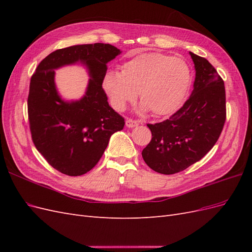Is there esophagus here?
<instances>
[{
	"instance_id": "1",
	"label": "esophagus",
	"mask_w": 252,
	"mask_h": 252,
	"mask_svg": "<svg viewBox=\"0 0 252 252\" xmlns=\"http://www.w3.org/2000/svg\"><path fill=\"white\" fill-rule=\"evenodd\" d=\"M140 124L139 121L133 120V119H127L126 120V126L129 128H133L135 126H138Z\"/></svg>"
}]
</instances>
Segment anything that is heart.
<instances>
[{
    "label": "heart",
    "mask_w": 252,
    "mask_h": 252,
    "mask_svg": "<svg viewBox=\"0 0 252 252\" xmlns=\"http://www.w3.org/2000/svg\"><path fill=\"white\" fill-rule=\"evenodd\" d=\"M190 81L191 73L185 60L159 52H145L127 61L122 71L106 72L103 88L119 111L133 102L138 93L142 109L162 117L180 107Z\"/></svg>",
    "instance_id": "1"
}]
</instances>
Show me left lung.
Instances as JSON below:
<instances>
[{"label":"left lung","instance_id":"obj_1","mask_svg":"<svg viewBox=\"0 0 252 252\" xmlns=\"http://www.w3.org/2000/svg\"><path fill=\"white\" fill-rule=\"evenodd\" d=\"M189 53L195 68L191 95L168 120L147 124L152 138L142 157L162 174L178 173L199 162L215 146L226 121L223 79L205 58Z\"/></svg>","mask_w":252,"mask_h":252}]
</instances>
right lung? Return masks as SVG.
Instances as JSON below:
<instances>
[{
	"instance_id": "obj_1",
	"label": "right lung",
	"mask_w": 252,
	"mask_h": 252,
	"mask_svg": "<svg viewBox=\"0 0 252 252\" xmlns=\"http://www.w3.org/2000/svg\"><path fill=\"white\" fill-rule=\"evenodd\" d=\"M121 51L110 44L75 45L51 52L30 80L27 100L29 128L37 151L53 168L70 177L85 174L100 161L112 133L124 118L107 102L102 84L107 64ZM81 62L92 79L80 101L64 102L57 94L54 69Z\"/></svg>"
}]
</instances>
